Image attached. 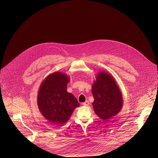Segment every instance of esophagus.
Masks as SVG:
<instances>
[{"label": "esophagus", "mask_w": 158, "mask_h": 158, "mask_svg": "<svg viewBox=\"0 0 158 158\" xmlns=\"http://www.w3.org/2000/svg\"><path fill=\"white\" fill-rule=\"evenodd\" d=\"M89 104V101H85V102H83L82 105H84V106H88Z\"/></svg>", "instance_id": "esophagus-1"}]
</instances>
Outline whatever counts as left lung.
Here are the masks:
<instances>
[{
  "instance_id": "left-lung-1",
  "label": "left lung",
  "mask_w": 158,
  "mask_h": 158,
  "mask_svg": "<svg viewBox=\"0 0 158 158\" xmlns=\"http://www.w3.org/2000/svg\"><path fill=\"white\" fill-rule=\"evenodd\" d=\"M94 101V110L103 120L110 119L120 113L123 105L120 89L113 76L105 71H100L92 86Z\"/></svg>"
}]
</instances>
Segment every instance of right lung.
Masks as SVG:
<instances>
[{"label": "right lung", "instance_id": "obj_1", "mask_svg": "<svg viewBox=\"0 0 158 158\" xmlns=\"http://www.w3.org/2000/svg\"><path fill=\"white\" fill-rule=\"evenodd\" d=\"M70 77L55 72L47 76L38 92L37 105L40 112L53 124H65L76 108L80 106L74 95L67 91Z\"/></svg>", "mask_w": 158, "mask_h": 158}]
</instances>
